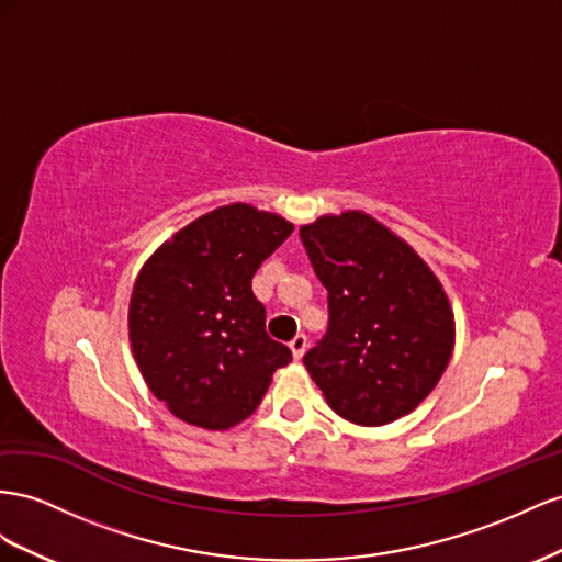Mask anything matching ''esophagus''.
I'll list each match as a JSON object with an SVG mask.
<instances>
[{
	"label": "esophagus",
	"mask_w": 562,
	"mask_h": 562,
	"mask_svg": "<svg viewBox=\"0 0 562 562\" xmlns=\"http://www.w3.org/2000/svg\"><path fill=\"white\" fill-rule=\"evenodd\" d=\"M307 336L305 333H297V336L291 340V352H293V357L295 359H302V355H305V350H307Z\"/></svg>",
	"instance_id": "obj_1"
}]
</instances>
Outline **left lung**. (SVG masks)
I'll return each instance as SVG.
<instances>
[{
	"instance_id": "obj_1",
	"label": "left lung",
	"mask_w": 562,
	"mask_h": 562,
	"mask_svg": "<svg viewBox=\"0 0 562 562\" xmlns=\"http://www.w3.org/2000/svg\"><path fill=\"white\" fill-rule=\"evenodd\" d=\"M328 291L326 336L305 355L328 406L357 426H385L428 397L453 352V312L418 252L361 210L300 229Z\"/></svg>"
}]
</instances>
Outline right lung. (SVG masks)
I'll return each instance as SVG.
<instances>
[{"label": "right lung", "instance_id": "right-lung-1", "mask_svg": "<svg viewBox=\"0 0 562 562\" xmlns=\"http://www.w3.org/2000/svg\"><path fill=\"white\" fill-rule=\"evenodd\" d=\"M293 224L232 203L179 229L132 288L130 342L148 390L191 426L229 430L293 359L265 330L252 277Z\"/></svg>", "mask_w": 562, "mask_h": 562}]
</instances>
